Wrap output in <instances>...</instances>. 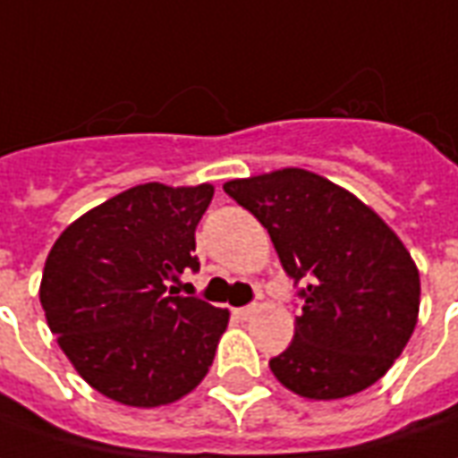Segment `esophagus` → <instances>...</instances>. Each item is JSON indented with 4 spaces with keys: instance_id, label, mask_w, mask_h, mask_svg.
Here are the masks:
<instances>
[{
    "instance_id": "esophagus-1",
    "label": "esophagus",
    "mask_w": 458,
    "mask_h": 458,
    "mask_svg": "<svg viewBox=\"0 0 458 458\" xmlns=\"http://www.w3.org/2000/svg\"><path fill=\"white\" fill-rule=\"evenodd\" d=\"M258 310H260V305H255V302H252V305L238 307V310H235V318H238L240 322H248V319H252L258 315Z\"/></svg>"
}]
</instances>
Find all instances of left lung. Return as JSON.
Instances as JSON below:
<instances>
[{
  "label": "left lung",
  "instance_id": "left-lung-1",
  "mask_svg": "<svg viewBox=\"0 0 458 458\" xmlns=\"http://www.w3.org/2000/svg\"><path fill=\"white\" fill-rule=\"evenodd\" d=\"M270 233L290 277L307 284L275 379L312 402L364 392L404 352L419 319L417 262L372 208L305 168L223 185Z\"/></svg>",
  "mask_w": 458,
  "mask_h": 458
}]
</instances>
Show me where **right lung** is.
Returning <instances> with one entry per match:
<instances>
[{
    "label": "right lung",
    "mask_w": 458,
    "mask_h": 458,
    "mask_svg": "<svg viewBox=\"0 0 458 458\" xmlns=\"http://www.w3.org/2000/svg\"><path fill=\"white\" fill-rule=\"evenodd\" d=\"M213 193L210 183L133 185L73 220L47 255L49 329L81 379L118 404H174L213 364L230 312L171 287L198 270L196 225Z\"/></svg>",
    "instance_id": "obj_1"
}]
</instances>
